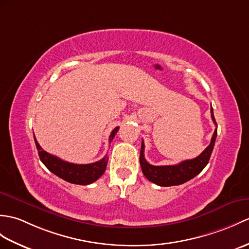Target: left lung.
I'll use <instances>...</instances> for the list:
<instances>
[{
	"label": "left lung",
	"mask_w": 249,
	"mask_h": 249,
	"mask_svg": "<svg viewBox=\"0 0 249 249\" xmlns=\"http://www.w3.org/2000/svg\"><path fill=\"white\" fill-rule=\"evenodd\" d=\"M211 118L216 125L213 108L211 107ZM217 136V128H215L211 142L207 146L205 151L198 157L190 160H184L182 162L175 165H152L149 164L144 158V143L142 141L141 152H140V164L144 176L149 181H152L160 187H171L178 186L189 181L190 179L194 178L196 175L204 170V167L209 162L211 154L214 147L215 139Z\"/></svg>",
	"instance_id": "obj_1"
}]
</instances>
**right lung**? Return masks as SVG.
I'll return each instance as SVG.
<instances>
[{
    "label": "right lung",
    "mask_w": 249,
    "mask_h": 249,
    "mask_svg": "<svg viewBox=\"0 0 249 249\" xmlns=\"http://www.w3.org/2000/svg\"><path fill=\"white\" fill-rule=\"evenodd\" d=\"M119 130V127H115V128L111 131L110 137H109V143H111L113 138ZM35 143H36V147L38 149L39 158L42 161V163L48 167V169L54 173L56 176L62 178L63 180H66L70 183L75 184H90L94 182L100 178L104 172L106 170V166L108 163V157L107 155L103 159L96 161L93 163L89 164H75L67 162V161H63L60 158L56 157V156L51 155L46 153L45 151L41 148L37 142L36 138H35Z\"/></svg>",
    "instance_id": "1"
}]
</instances>
